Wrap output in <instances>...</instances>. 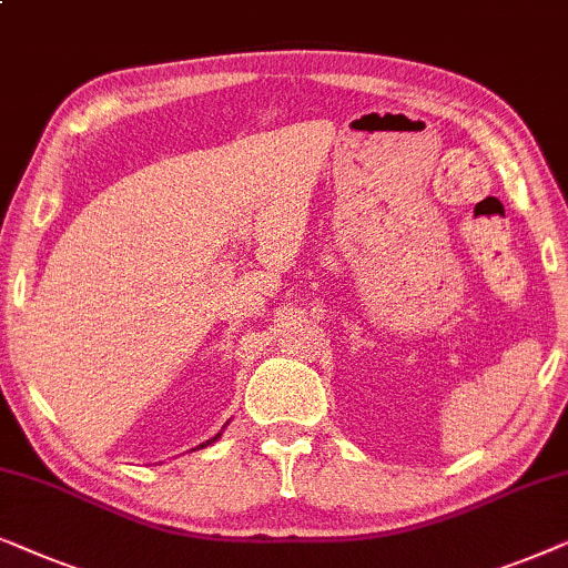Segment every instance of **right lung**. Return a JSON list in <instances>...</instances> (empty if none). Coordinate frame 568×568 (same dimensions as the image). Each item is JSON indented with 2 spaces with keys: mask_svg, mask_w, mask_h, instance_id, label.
<instances>
[{
  "mask_svg": "<svg viewBox=\"0 0 568 568\" xmlns=\"http://www.w3.org/2000/svg\"><path fill=\"white\" fill-rule=\"evenodd\" d=\"M217 436H221V434H217ZM217 436H213V438H207V442H205V444H202V447H207V444H213V442H215V438H217Z\"/></svg>",
  "mask_w": 568,
  "mask_h": 568,
  "instance_id": "1",
  "label": "right lung"
}]
</instances>
